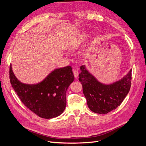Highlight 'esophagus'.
I'll list each match as a JSON object with an SVG mask.
<instances>
[{"label": "esophagus", "instance_id": "obj_1", "mask_svg": "<svg viewBox=\"0 0 146 146\" xmlns=\"http://www.w3.org/2000/svg\"><path fill=\"white\" fill-rule=\"evenodd\" d=\"M73 73H74L75 78H77L78 77V72L77 70H76V69L73 70Z\"/></svg>", "mask_w": 146, "mask_h": 146}]
</instances>
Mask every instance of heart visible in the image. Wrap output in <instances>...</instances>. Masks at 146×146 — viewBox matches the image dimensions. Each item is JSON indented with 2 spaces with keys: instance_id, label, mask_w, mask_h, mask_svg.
<instances>
[{
  "instance_id": "b5f03b06",
  "label": "heart",
  "mask_w": 146,
  "mask_h": 146,
  "mask_svg": "<svg viewBox=\"0 0 146 146\" xmlns=\"http://www.w3.org/2000/svg\"><path fill=\"white\" fill-rule=\"evenodd\" d=\"M80 42H81V39H78L77 40H76L71 46V48H70V49H71V50H76L78 46H80Z\"/></svg>"
}]
</instances>
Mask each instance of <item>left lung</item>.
<instances>
[{"label": "left lung", "mask_w": 146, "mask_h": 146, "mask_svg": "<svg viewBox=\"0 0 146 146\" xmlns=\"http://www.w3.org/2000/svg\"><path fill=\"white\" fill-rule=\"evenodd\" d=\"M80 69L78 80L83 86L87 106L93 112L107 114L111 111L120 106L129 92L132 69L121 80L105 84L87 71L85 65L81 66Z\"/></svg>", "instance_id": "left-lung-1"}]
</instances>
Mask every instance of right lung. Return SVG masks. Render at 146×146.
Here are the masks:
<instances>
[{
  "label": "right lung",
  "instance_id": "1",
  "mask_svg": "<svg viewBox=\"0 0 146 146\" xmlns=\"http://www.w3.org/2000/svg\"><path fill=\"white\" fill-rule=\"evenodd\" d=\"M13 88L21 102L39 117L52 119L60 115L66 106V92L74 80L72 68L68 66L54 69L41 82L24 84L16 78L9 68Z\"/></svg>",
  "mask_w": 146,
  "mask_h": 146
}]
</instances>
